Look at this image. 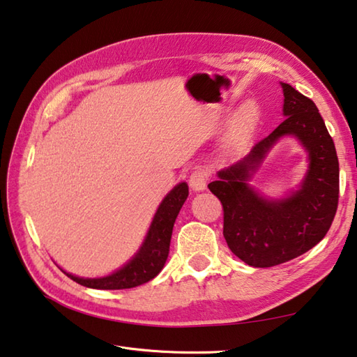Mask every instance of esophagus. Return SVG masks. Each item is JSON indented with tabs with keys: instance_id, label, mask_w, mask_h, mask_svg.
Returning <instances> with one entry per match:
<instances>
[{
	"instance_id": "obj_1",
	"label": "esophagus",
	"mask_w": 357,
	"mask_h": 357,
	"mask_svg": "<svg viewBox=\"0 0 357 357\" xmlns=\"http://www.w3.org/2000/svg\"><path fill=\"white\" fill-rule=\"evenodd\" d=\"M188 184H190L195 192H202L207 185V172L202 169H197L190 174Z\"/></svg>"
}]
</instances>
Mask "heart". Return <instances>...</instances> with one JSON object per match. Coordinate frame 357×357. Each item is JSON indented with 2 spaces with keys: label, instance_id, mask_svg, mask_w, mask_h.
I'll return each instance as SVG.
<instances>
[{
  "label": "heart",
  "instance_id": "1",
  "mask_svg": "<svg viewBox=\"0 0 357 357\" xmlns=\"http://www.w3.org/2000/svg\"><path fill=\"white\" fill-rule=\"evenodd\" d=\"M257 119V107L254 103H246L240 109L238 119H236V128L240 132H246Z\"/></svg>",
  "mask_w": 357,
  "mask_h": 357
}]
</instances>
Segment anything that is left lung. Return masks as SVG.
I'll use <instances>...</instances> for the list:
<instances>
[{"mask_svg":"<svg viewBox=\"0 0 357 357\" xmlns=\"http://www.w3.org/2000/svg\"><path fill=\"white\" fill-rule=\"evenodd\" d=\"M280 85L284 121L208 184L225 208L222 235L229 249L254 268L277 266L308 252L330 230L337 211L339 160L324 119L311 99L288 83ZM288 135L304 146L309 170L286 197H264L250 181L273 145Z\"/></svg>","mask_w":357,"mask_h":357,"instance_id":"left-lung-1","label":"left lung"}]
</instances>
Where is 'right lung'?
I'll return each mask as SVG.
<instances>
[{"label":"right lung","mask_w":357,"mask_h":357,"mask_svg":"<svg viewBox=\"0 0 357 357\" xmlns=\"http://www.w3.org/2000/svg\"><path fill=\"white\" fill-rule=\"evenodd\" d=\"M187 197V183L176 184L165 195V198L160 201L155 216H153L149 232H146L141 248L122 268L114 271L113 274L86 278L69 274L63 269L61 271L71 280L93 289H128L150 282L151 278H155L159 274L167 261L174 221H176V216L181 207L184 206Z\"/></svg>","instance_id":"obj_1"}]
</instances>
